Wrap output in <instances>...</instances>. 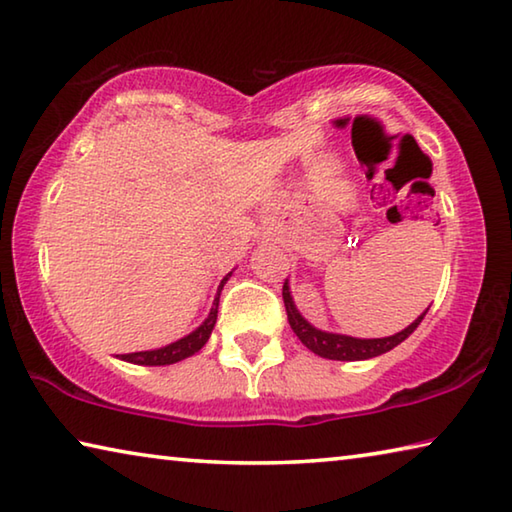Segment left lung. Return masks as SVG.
Listing matches in <instances>:
<instances>
[{
	"label": "left lung",
	"mask_w": 512,
	"mask_h": 512,
	"mask_svg": "<svg viewBox=\"0 0 512 512\" xmlns=\"http://www.w3.org/2000/svg\"><path fill=\"white\" fill-rule=\"evenodd\" d=\"M282 298H284V307H287L289 325L293 332H296L298 339L305 343L311 352L318 354V357L334 359V361L372 359L388 350H393L395 345H400L404 339H409V336L415 332V327L422 323L424 314H427V311H424V314L420 318H415L409 327L393 336H386V339H352V336H343V334L320 332V329H316L314 325H309L307 320L298 314L296 305H293L287 282H284L282 287Z\"/></svg>",
	"instance_id": "left-lung-1"
}]
</instances>
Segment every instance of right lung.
I'll return each mask as SVG.
<instances>
[{
  "label": "right lung",
  "mask_w": 512,
  "mask_h": 512,
  "mask_svg": "<svg viewBox=\"0 0 512 512\" xmlns=\"http://www.w3.org/2000/svg\"><path fill=\"white\" fill-rule=\"evenodd\" d=\"M230 273L223 277L221 280V287L219 291H216V298H214V305L210 309V316L205 318V323L196 329V332H192L189 336H185V339H180L176 343L171 345H164V348L160 350H146V352H131V354H121L119 359L124 361H131V363H137V366H169V363H178L183 361L187 357H192V354H196L198 350L203 348V345L207 343V339H210L212 329H214V323H216V314H219V296H221V289L223 284L228 282Z\"/></svg>",
  "instance_id": "right-lung-1"
}]
</instances>
